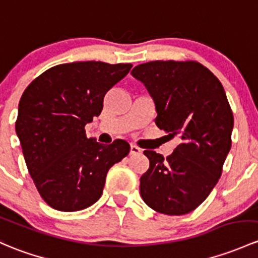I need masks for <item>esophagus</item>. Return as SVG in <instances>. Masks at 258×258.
I'll return each instance as SVG.
<instances>
[{"instance_id":"34e87169","label":"esophagus","mask_w":258,"mask_h":258,"mask_svg":"<svg viewBox=\"0 0 258 258\" xmlns=\"http://www.w3.org/2000/svg\"><path fill=\"white\" fill-rule=\"evenodd\" d=\"M141 148H138L137 146L135 145H131V147H130V154H140L141 153Z\"/></svg>"}]
</instances>
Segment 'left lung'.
<instances>
[{
	"instance_id": "1",
	"label": "left lung",
	"mask_w": 258,
	"mask_h": 258,
	"mask_svg": "<svg viewBox=\"0 0 258 258\" xmlns=\"http://www.w3.org/2000/svg\"><path fill=\"white\" fill-rule=\"evenodd\" d=\"M156 106V124L180 143L164 159L145 151L150 168L140 179L143 202L165 215H184L208 198L231 148L234 116L218 78L198 61L156 60L131 72Z\"/></svg>"
}]
</instances>
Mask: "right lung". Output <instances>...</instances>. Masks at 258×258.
Returning a JSON list of instances; mask_svg holds the SVG:
<instances>
[{"mask_svg":"<svg viewBox=\"0 0 258 258\" xmlns=\"http://www.w3.org/2000/svg\"><path fill=\"white\" fill-rule=\"evenodd\" d=\"M131 64L75 61L50 68L32 81L18 105L17 134L40 197L60 211L86 209L100 199L108 169L130 152L126 141L105 146L88 138L105 95Z\"/></svg>","mask_w":258,"mask_h":258,"instance_id":"add662e5","label":"right lung"}]
</instances>
